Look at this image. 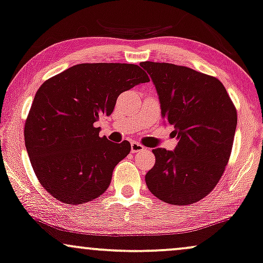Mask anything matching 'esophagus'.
I'll return each instance as SVG.
<instances>
[{
    "mask_svg": "<svg viewBox=\"0 0 263 263\" xmlns=\"http://www.w3.org/2000/svg\"><path fill=\"white\" fill-rule=\"evenodd\" d=\"M144 151V147H143L142 144H139L138 142H132L131 143V152L132 153H139Z\"/></svg>",
    "mask_w": 263,
    "mask_h": 263,
    "instance_id": "obj_1",
    "label": "esophagus"
}]
</instances>
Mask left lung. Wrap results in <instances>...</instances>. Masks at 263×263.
Wrapping results in <instances>:
<instances>
[{"mask_svg":"<svg viewBox=\"0 0 263 263\" xmlns=\"http://www.w3.org/2000/svg\"><path fill=\"white\" fill-rule=\"evenodd\" d=\"M160 101L161 116L175 127L172 151L153 149L155 165L145 175L152 194L172 205L194 204L223 175L237 127V110L214 76L170 63L143 62Z\"/></svg>","mask_w":263,"mask_h":263,"instance_id":"obj_1","label":"left lung"}]
</instances>
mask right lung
I'll return each instance as SVG.
<instances>
[{"label": "right lung", "mask_w": 263, "mask_h": 263, "mask_svg": "<svg viewBox=\"0 0 263 263\" xmlns=\"http://www.w3.org/2000/svg\"><path fill=\"white\" fill-rule=\"evenodd\" d=\"M149 82L138 65L85 63L41 85L25 121L24 138L40 183L65 204H82L107 191L129 142L99 137L96 122L114 110L116 99L136 85Z\"/></svg>", "instance_id": "add662e5"}]
</instances>
